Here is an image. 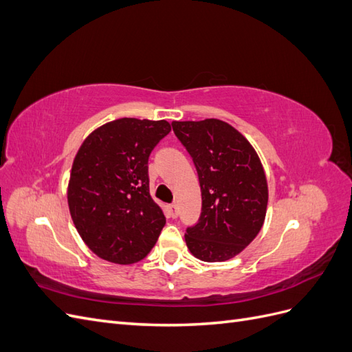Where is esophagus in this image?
Listing matches in <instances>:
<instances>
[{"instance_id": "obj_1", "label": "esophagus", "mask_w": 352, "mask_h": 352, "mask_svg": "<svg viewBox=\"0 0 352 352\" xmlns=\"http://www.w3.org/2000/svg\"><path fill=\"white\" fill-rule=\"evenodd\" d=\"M168 216L172 219H176L179 216V208L176 204H170L168 206Z\"/></svg>"}]
</instances>
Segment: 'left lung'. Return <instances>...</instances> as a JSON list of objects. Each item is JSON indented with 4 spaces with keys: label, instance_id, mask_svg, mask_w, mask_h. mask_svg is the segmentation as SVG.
<instances>
[{
    "label": "left lung",
    "instance_id": "8db88e82",
    "mask_svg": "<svg viewBox=\"0 0 352 352\" xmlns=\"http://www.w3.org/2000/svg\"><path fill=\"white\" fill-rule=\"evenodd\" d=\"M195 164L202 207L186 229L189 251L202 261H226L258 235L267 208V180L251 144L230 124L206 119L173 122Z\"/></svg>",
    "mask_w": 352,
    "mask_h": 352
}]
</instances>
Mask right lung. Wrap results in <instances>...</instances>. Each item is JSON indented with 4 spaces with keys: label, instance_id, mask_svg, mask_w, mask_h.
Listing matches in <instances>:
<instances>
[{
    "label": "right lung",
    "instance_id": "obj_1",
    "mask_svg": "<svg viewBox=\"0 0 352 352\" xmlns=\"http://www.w3.org/2000/svg\"><path fill=\"white\" fill-rule=\"evenodd\" d=\"M170 131L166 120L123 117L94 131L74 157L70 214L102 260L133 264L155 245L166 217L150 195L148 158Z\"/></svg>",
    "mask_w": 352,
    "mask_h": 352
}]
</instances>
